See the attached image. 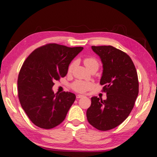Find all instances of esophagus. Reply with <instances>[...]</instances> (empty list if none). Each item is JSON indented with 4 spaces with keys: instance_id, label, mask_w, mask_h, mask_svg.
Instances as JSON below:
<instances>
[{
    "instance_id": "34e87169",
    "label": "esophagus",
    "mask_w": 157,
    "mask_h": 157,
    "mask_svg": "<svg viewBox=\"0 0 157 157\" xmlns=\"http://www.w3.org/2000/svg\"><path fill=\"white\" fill-rule=\"evenodd\" d=\"M77 99H80V98H82V97H84V95H82V94H78L76 96Z\"/></svg>"
}]
</instances>
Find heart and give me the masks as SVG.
<instances>
[{
	"label": "heart",
	"instance_id": "obj_1",
	"mask_svg": "<svg viewBox=\"0 0 157 157\" xmlns=\"http://www.w3.org/2000/svg\"><path fill=\"white\" fill-rule=\"evenodd\" d=\"M84 65L86 67L88 70H90L93 67H99V63L97 60L94 58H86L84 60ZM74 63H71L69 67V72L72 71ZM93 83L90 82H84V81H76L73 83L72 85V88L76 92L78 93H84L89 89L93 87Z\"/></svg>",
	"mask_w": 157,
	"mask_h": 157
}]
</instances>
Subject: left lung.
Listing matches in <instances>:
<instances>
[{
    "label": "left lung",
    "mask_w": 157,
    "mask_h": 157,
    "mask_svg": "<svg viewBox=\"0 0 157 157\" xmlns=\"http://www.w3.org/2000/svg\"><path fill=\"white\" fill-rule=\"evenodd\" d=\"M101 58L103 85L107 99L91 98L87 109L89 123L100 131H108L123 122L133 108L139 93L137 73L131 58L124 52L111 45L92 46Z\"/></svg>",
    "instance_id": "8db88e82"
}]
</instances>
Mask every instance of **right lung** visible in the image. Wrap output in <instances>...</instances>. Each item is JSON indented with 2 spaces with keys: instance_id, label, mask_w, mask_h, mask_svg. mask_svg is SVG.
Wrapping results in <instances>:
<instances>
[{
  "instance_id": "add662e5",
  "label": "right lung",
  "mask_w": 157,
  "mask_h": 157,
  "mask_svg": "<svg viewBox=\"0 0 157 157\" xmlns=\"http://www.w3.org/2000/svg\"><path fill=\"white\" fill-rule=\"evenodd\" d=\"M84 48L49 44L34 50L24 61L17 79L18 97L28 117L50 129L62 122L75 100L69 92L52 90L55 80L65 76L69 66Z\"/></svg>"
}]
</instances>
